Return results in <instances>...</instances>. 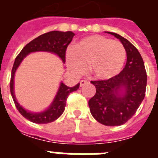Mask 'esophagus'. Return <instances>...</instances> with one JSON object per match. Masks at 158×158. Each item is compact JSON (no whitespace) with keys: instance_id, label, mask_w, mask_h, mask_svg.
I'll return each mask as SVG.
<instances>
[{"instance_id":"34e87169","label":"esophagus","mask_w":158,"mask_h":158,"mask_svg":"<svg viewBox=\"0 0 158 158\" xmlns=\"http://www.w3.org/2000/svg\"><path fill=\"white\" fill-rule=\"evenodd\" d=\"M88 84H89V81H88L87 80H82L80 81V86L82 87V86H84L85 85H88Z\"/></svg>"}]
</instances>
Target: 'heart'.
Instances as JSON below:
<instances>
[{
    "mask_svg": "<svg viewBox=\"0 0 158 158\" xmlns=\"http://www.w3.org/2000/svg\"><path fill=\"white\" fill-rule=\"evenodd\" d=\"M126 50L121 43L102 35H91L80 41L66 55L67 65L77 74L89 73L104 80L120 72L126 60Z\"/></svg>",
    "mask_w": 158,
    "mask_h": 158,
    "instance_id": "1",
    "label": "heart"
}]
</instances>
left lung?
<instances>
[{
  "instance_id": "8db88e82",
  "label": "left lung",
  "mask_w": 158,
  "mask_h": 158,
  "mask_svg": "<svg viewBox=\"0 0 158 158\" xmlns=\"http://www.w3.org/2000/svg\"><path fill=\"white\" fill-rule=\"evenodd\" d=\"M120 40L126 50L127 63L118 74L110 79L92 81L96 94L89 101L96 120L105 126H120L135 114L146 96L147 75L143 59L136 47L125 38L108 32ZM123 88L124 94L119 95Z\"/></svg>"
}]
</instances>
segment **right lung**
I'll use <instances>...</instances> for the list:
<instances>
[{"mask_svg": "<svg viewBox=\"0 0 158 158\" xmlns=\"http://www.w3.org/2000/svg\"><path fill=\"white\" fill-rule=\"evenodd\" d=\"M74 35V33L69 31L66 32L58 31L47 32L35 38V40L27 43L16 56L13 67H12L10 79L11 95L13 99L14 104L19 112L31 122L35 123L45 124L56 120L57 118L62 115L65 110L66 100L69 95L73 92L77 91L80 87V84H77L74 87H68L62 83L54 102L47 111L41 113H31L23 109V107L18 104L14 95V74L17 67L22 62V60L27 56L29 53L35 52V51H48V52L54 53L58 54L61 59L65 62L66 49Z\"/></svg>", "mask_w": 158, "mask_h": 158, "instance_id": "obj_1", "label": "right lung"}]
</instances>
